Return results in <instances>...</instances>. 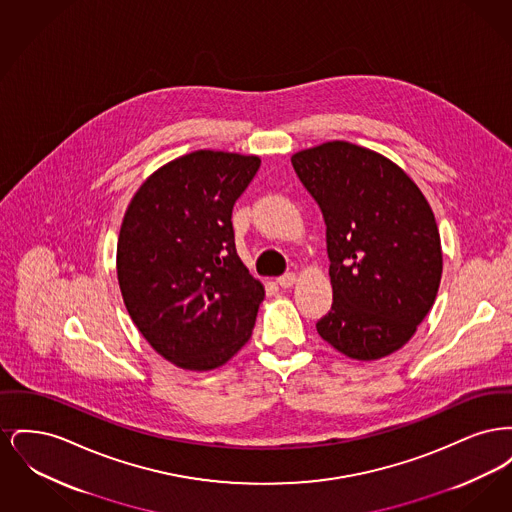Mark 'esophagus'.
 <instances>
[{
    "instance_id": "1",
    "label": "esophagus",
    "mask_w": 512,
    "mask_h": 512,
    "mask_svg": "<svg viewBox=\"0 0 512 512\" xmlns=\"http://www.w3.org/2000/svg\"><path fill=\"white\" fill-rule=\"evenodd\" d=\"M276 282H278V286H280V288L288 290V288L295 286V282H297V276H295L293 272H290V274H284V276H280Z\"/></svg>"
}]
</instances>
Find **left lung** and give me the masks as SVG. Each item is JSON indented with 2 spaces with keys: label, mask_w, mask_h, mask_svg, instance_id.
Segmentation results:
<instances>
[{
  "label": "left lung",
  "mask_w": 512,
  "mask_h": 512,
  "mask_svg": "<svg viewBox=\"0 0 512 512\" xmlns=\"http://www.w3.org/2000/svg\"><path fill=\"white\" fill-rule=\"evenodd\" d=\"M317 199L334 303L320 338L355 361H378L411 340L438 295L443 253L428 199L386 155L326 142L292 155Z\"/></svg>",
  "instance_id": "obj_1"
}]
</instances>
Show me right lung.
I'll return each instance as SVG.
<instances>
[{
    "label": "right lung",
    "instance_id": "add662e5",
    "mask_svg": "<svg viewBox=\"0 0 512 512\" xmlns=\"http://www.w3.org/2000/svg\"><path fill=\"white\" fill-rule=\"evenodd\" d=\"M261 157L197 149L151 172L117 242L126 311L169 363L207 372L251 338L265 286L238 257L232 207Z\"/></svg>",
    "mask_w": 512,
    "mask_h": 512
}]
</instances>
